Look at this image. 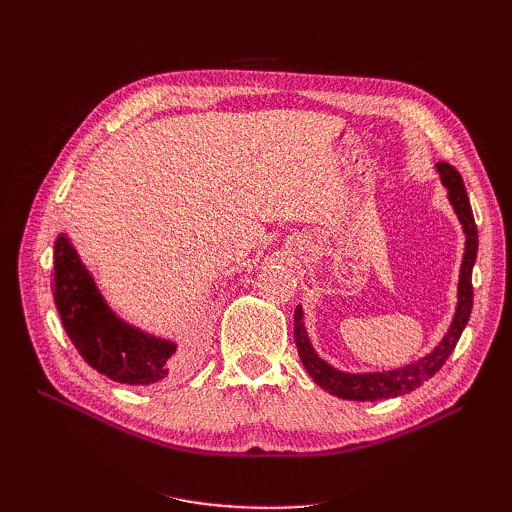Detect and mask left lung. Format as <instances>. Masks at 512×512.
I'll return each instance as SVG.
<instances>
[{
  "mask_svg": "<svg viewBox=\"0 0 512 512\" xmlns=\"http://www.w3.org/2000/svg\"><path fill=\"white\" fill-rule=\"evenodd\" d=\"M436 168L442 183L448 190V200H451L455 213L459 215L463 232H466V254H463L461 275H459V303H457V312H455L451 329H448L446 337L442 339L436 350L427 354L425 359L416 361L408 367L382 371V374H344V371H337L316 354L312 344H309L305 327H303L301 307H297L294 309V344H297L301 363L307 369V374L312 376L314 382L322 386L324 391H329L342 399H352V401H378V399L406 395L438 374L448 356H451V352L455 350L463 329H466L472 314V297H474L472 267L478 252V232L474 224L470 198L466 194V185H463V179L457 173V168H453L446 162H438Z\"/></svg>",
  "mask_w": 512,
  "mask_h": 512,
  "instance_id": "1",
  "label": "left lung"
}]
</instances>
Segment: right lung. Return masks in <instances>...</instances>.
<instances>
[{
	"mask_svg": "<svg viewBox=\"0 0 512 512\" xmlns=\"http://www.w3.org/2000/svg\"><path fill=\"white\" fill-rule=\"evenodd\" d=\"M53 256L57 312L83 359L121 384L147 386L168 378L177 346L117 318L64 235L55 241Z\"/></svg>",
	"mask_w": 512,
	"mask_h": 512,
	"instance_id": "add662e5",
	"label": "right lung"
}]
</instances>
